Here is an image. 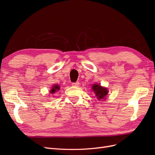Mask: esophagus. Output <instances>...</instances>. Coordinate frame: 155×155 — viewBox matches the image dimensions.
I'll return each mask as SVG.
<instances>
[{
  "label": "esophagus",
  "mask_w": 155,
  "mask_h": 155,
  "mask_svg": "<svg viewBox=\"0 0 155 155\" xmlns=\"http://www.w3.org/2000/svg\"><path fill=\"white\" fill-rule=\"evenodd\" d=\"M79 85V83L78 81L72 83V86H74V87H77V86H78Z\"/></svg>",
  "instance_id": "34e87169"
}]
</instances>
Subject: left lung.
I'll use <instances>...</instances> for the list:
<instances>
[{
    "instance_id": "8db88e82",
    "label": "left lung",
    "mask_w": 155,
    "mask_h": 155,
    "mask_svg": "<svg viewBox=\"0 0 155 155\" xmlns=\"http://www.w3.org/2000/svg\"><path fill=\"white\" fill-rule=\"evenodd\" d=\"M92 91H94L96 96L98 100H105V97L108 94V91L106 88H104L100 85H96V84H94Z\"/></svg>"
}]
</instances>
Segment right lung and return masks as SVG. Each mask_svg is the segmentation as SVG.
<instances>
[{"label":"right lung","mask_w":155,"mask_h":155,"mask_svg":"<svg viewBox=\"0 0 155 155\" xmlns=\"http://www.w3.org/2000/svg\"><path fill=\"white\" fill-rule=\"evenodd\" d=\"M57 90H59V85H54V86H53V87H52V88L51 89V91H50V92L51 93V94H53V93H54V92H55V91H57Z\"/></svg>","instance_id":"obj_1"}]
</instances>
